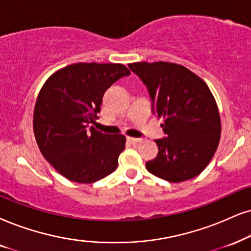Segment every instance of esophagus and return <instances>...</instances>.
Instances as JSON below:
<instances>
[{
	"label": "esophagus",
	"instance_id": "obj_1",
	"mask_svg": "<svg viewBox=\"0 0 251 251\" xmlns=\"http://www.w3.org/2000/svg\"><path fill=\"white\" fill-rule=\"evenodd\" d=\"M141 138H132V136H127V141L132 142V144H138V142H141Z\"/></svg>",
	"mask_w": 251,
	"mask_h": 251
}]
</instances>
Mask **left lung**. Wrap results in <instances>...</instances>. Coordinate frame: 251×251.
<instances>
[{"label":"left lung","mask_w":251,"mask_h":251,"mask_svg":"<svg viewBox=\"0 0 251 251\" xmlns=\"http://www.w3.org/2000/svg\"><path fill=\"white\" fill-rule=\"evenodd\" d=\"M140 77L151 100V113L163 118L166 136L158 153L148 161L151 174L171 183L198 176L207 167L220 140L221 123L207 84L177 63L135 62L128 65Z\"/></svg>","instance_id":"1"}]
</instances>
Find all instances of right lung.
<instances>
[{
    "mask_svg": "<svg viewBox=\"0 0 251 251\" xmlns=\"http://www.w3.org/2000/svg\"><path fill=\"white\" fill-rule=\"evenodd\" d=\"M131 72L120 63L80 62L50 75L38 95L33 132L43 156L63 177L94 183L117 169L126 138L96 131L104 93Z\"/></svg>",
    "mask_w": 251,
    "mask_h": 251,
    "instance_id": "add662e5",
    "label": "right lung"
}]
</instances>
